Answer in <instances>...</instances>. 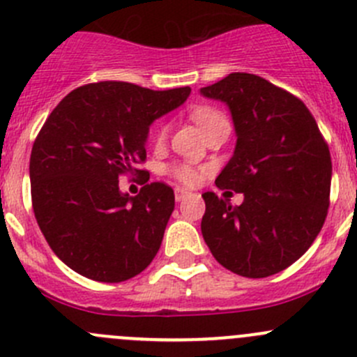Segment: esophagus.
<instances>
[{
	"label": "esophagus",
	"mask_w": 357,
	"mask_h": 357,
	"mask_svg": "<svg viewBox=\"0 0 357 357\" xmlns=\"http://www.w3.org/2000/svg\"><path fill=\"white\" fill-rule=\"evenodd\" d=\"M189 194H190L189 190L180 189V187H177V189H175V199H177V201H183L187 196H189Z\"/></svg>",
	"instance_id": "esophagus-1"
}]
</instances>
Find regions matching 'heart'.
<instances>
[{"label": "heart", "instance_id": "heart-1", "mask_svg": "<svg viewBox=\"0 0 357 357\" xmlns=\"http://www.w3.org/2000/svg\"><path fill=\"white\" fill-rule=\"evenodd\" d=\"M192 118L194 121L197 123V126H199L201 130H204L208 125H211L215 119L220 118V114H218L217 111H213V109L203 107L194 111ZM165 133H167V128L163 126V128L158 132V140H163ZM170 174L182 183H187V185H192V183H196L197 178H199V172H197L196 168L189 167V165H175V167L170 168Z\"/></svg>", "mask_w": 357, "mask_h": 357}]
</instances>
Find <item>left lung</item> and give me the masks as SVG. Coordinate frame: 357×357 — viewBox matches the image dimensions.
I'll return each mask as SVG.
<instances>
[{
    "label": "left lung",
    "instance_id": "obj_1",
    "mask_svg": "<svg viewBox=\"0 0 357 357\" xmlns=\"http://www.w3.org/2000/svg\"><path fill=\"white\" fill-rule=\"evenodd\" d=\"M199 93L227 105L236 132L234 153L215 183L245 196L232 206L211 190L203 194L204 243L239 276H273L298 260L323 227L330 151L303 102L264 77L232 73Z\"/></svg>",
    "mask_w": 357,
    "mask_h": 357
}]
</instances>
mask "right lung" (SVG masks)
I'll use <instances>...</instances> for the list:
<instances>
[{"instance_id":"1","label":"right lung","mask_w":357,"mask_h":357,"mask_svg":"<svg viewBox=\"0 0 357 357\" xmlns=\"http://www.w3.org/2000/svg\"><path fill=\"white\" fill-rule=\"evenodd\" d=\"M189 95V86L156 91L100 81L66 95L45 121L29 163L34 217L55 255L77 274L119 283L156 257L174 189L153 182L130 196L119 190V175L146 160L149 126Z\"/></svg>"}]
</instances>
